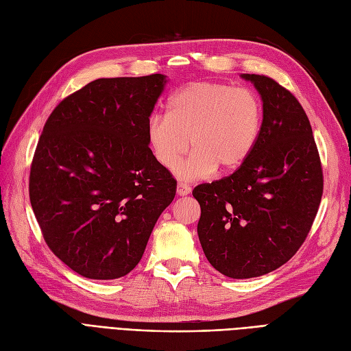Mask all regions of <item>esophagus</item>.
I'll use <instances>...</instances> for the list:
<instances>
[{
    "instance_id": "obj_1",
    "label": "esophagus",
    "mask_w": 351,
    "mask_h": 351,
    "mask_svg": "<svg viewBox=\"0 0 351 351\" xmlns=\"http://www.w3.org/2000/svg\"><path fill=\"white\" fill-rule=\"evenodd\" d=\"M190 191H191V187L189 184L178 183V186H177V195L178 196H187V195H190Z\"/></svg>"
}]
</instances>
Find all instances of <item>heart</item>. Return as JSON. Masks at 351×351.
<instances>
[{"label":"heart","instance_id":"b5f03b06","mask_svg":"<svg viewBox=\"0 0 351 351\" xmlns=\"http://www.w3.org/2000/svg\"><path fill=\"white\" fill-rule=\"evenodd\" d=\"M167 114H152L147 138L154 158L171 170L191 145V152L177 167L183 180H200L221 171H235L256 149L263 128V104L247 87L195 81L168 100Z\"/></svg>","mask_w":351,"mask_h":351}]
</instances>
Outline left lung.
Here are the masks:
<instances>
[{
	"label": "left lung",
	"instance_id": "left-lung-1",
	"mask_svg": "<svg viewBox=\"0 0 351 351\" xmlns=\"http://www.w3.org/2000/svg\"><path fill=\"white\" fill-rule=\"evenodd\" d=\"M263 100V128L235 173L195 187L197 234L213 267L232 279L267 274L291 260L315 219L324 189L309 119L295 95L265 75L243 74Z\"/></svg>",
	"mask_w": 351,
	"mask_h": 351
}]
</instances>
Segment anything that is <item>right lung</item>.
I'll return each mask as SVG.
<instances>
[{
    "label": "right lung",
    "instance_id": "obj_1",
    "mask_svg": "<svg viewBox=\"0 0 351 351\" xmlns=\"http://www.w3.org/2000/svg\"><path fill=\"white\" fill-rule=\"evenodd\" d=\"M165 75L95 80L47 117L30 168L29 196L47 247L94 280L141 261L177 181L154 158L147 125Z\"/></svg>",
    "mask_w": 351,
    "mask_h": 351
}]
</instances>
